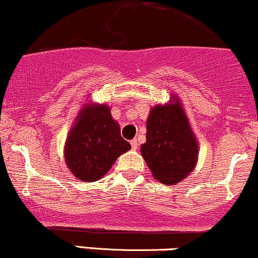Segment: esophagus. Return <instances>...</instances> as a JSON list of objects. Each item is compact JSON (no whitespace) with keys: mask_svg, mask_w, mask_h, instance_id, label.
I'll use <instances>...</instances> for the list:
<instances>
[{"mask_svg":"<svg viewBox=\"0 0 258 258\" xmlns=\"http://www.w3.org/2000/svg\"><path fill=\"white\" fill-rule=\"evenodd\" d=\"M131 146H132V150H137V148H138V143H137L136 139L131 140Z\"/></svg>","mask_w":258,"mask_h":258,"instance_id":"1","label":"esophagus"}]
</instances>
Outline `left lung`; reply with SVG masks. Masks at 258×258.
Segmentation results:
<instances>
[{"mask_svg":"<svg viewBox=\"0 0 258 258\" xmlns=\"http://www.w3.org/2000/svg\"><path fill=\"white\" fill-rule=\"evenodd\" d=\"M140 152L161 183H180L194 170L199 157L197 136L176 94H171V100L164 105L151 107L146 120V142Z\"/></svg>","mask_w":258,"mask_h":258,"instance_id":"left-lung-1","label":"left lung"}]
</instances>
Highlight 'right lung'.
I'll return each mask as SVG.
<instances>
[{"instance_id": "1", "label": "right lung", "mask_w": 258, "mask_h": 258, "mask_svg": "<svg viewBox=\"0 0 258 258\" xmlns=\"http://www.w3.org/2000/svg\"><path fill=\"white\" fill-rule=\"evenodd\" d=\"M128 150L131 145L120 135V126L113 119L110 107L90 101L82 106L68 133L64 158L77 180L95 182Z\"/></svg>"}]
</instances>
